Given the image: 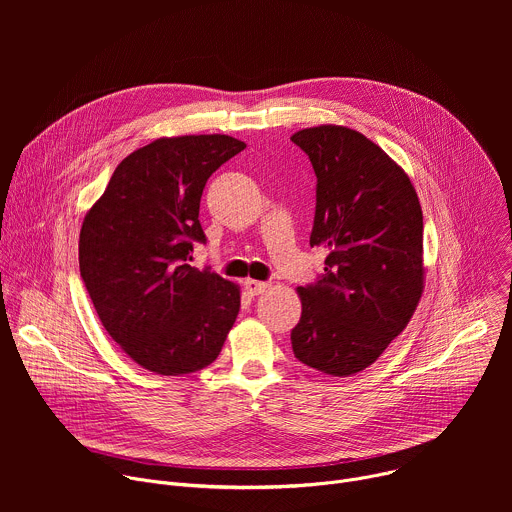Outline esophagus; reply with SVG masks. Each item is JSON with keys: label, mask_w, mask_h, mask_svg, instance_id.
<instances>
[{"label": "esophagus", "mask_w": 512, "mask_h": 512, "mask_svg": "<svg viewBox=\"0 0 512 512\" xmlns=\"http://www.w3.org/2000/svg\"><path fill=\"white\" fill-rule=\"evenodd\" d=\"M269 287V283H265V281H257V279H245V289H247V294H251V296H259V294H263V291Z\"/></svg>", "instance_id": "1"}]
</instances>
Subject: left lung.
Masks as SVG:
<instances>
[{
	"instance_id": "obj_1",
	"label": "left lung",
	"mask_w": 512,
	"mask_h": 512,
	"mask_svg": "<svg viewBox=\"0 0 512 512\" xmlns=\"http://www.w3.org/2000/svg\"><path fill=\"white\" fill-rule=\"evenodd\" d=\"M291 141L318 178L310 245L328 249L324 275L298 287L291 348L310 369L348 377L371 367L419 304L421 204L405 170L354 129L318 125Z\"/></svg>"
}]
</instances>
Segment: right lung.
<instances>
[{"label": "right lung", "instance_id": "add662e5", "mask_svg": "<svg viewBox=\"0 0 512 512\" xmlns=\"http://www.w3.org/2000/svg\"><path fill=\"white\" fill-rule=\"evenodd\" d=\"M247 145L231 135L160 137L129 154L87 212L79 265L97 316L139 367L196 373L216 360L241 289L190 267L206 180Z\"/></svg>", "mask_w": 512, "mask_h": 512}]
</instances>
